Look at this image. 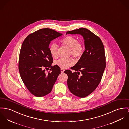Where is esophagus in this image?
I'll return each instance as SVG.
<instances>
[{
	"mask_svg": "<svg viewBox=\"0 0 129 129\" xmlns=\"http://www.w3.org/2000/svg\"><path fill=\"white\" fill-rule=\"evenodd\" d=\"M64 69H61V73H64Z\"/></svg>",
	"mask_w": 129,
	"mask_h": 129,
	"instance_id": "1",
	"label": "esophagus"
}]
</instances>
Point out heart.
<instances>
[{
    "label": "heart",
    "instance_id": "heart-1",
    "mask_svg": "<svg viewBox=\"0 0 129 129\" xmlns=\"http://www.w3.org/2000/svg\"><path fill=\"white\" fill-rule=\"evenodd\" d=\"M61 44L70 48V54L75 58L80 57L83 52V46L79 43L78 40L72 36H66L60 40ZM57 45L56 44H52L50 46L49 51L51 56L56 58L58 57ZM74 60L72 58H61L55 61V65L58 66L61 69H66L74 64Z\"/></svg>",
    "mask_w": 129,
    "mask_h": 129
}]
</instances>
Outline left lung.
<instances>
[{
	"label": "left lung",
	"instance_id": "obj_1",
	"mask_svg": "<svg viewBox=\"0 0 129 129\" xmlns=\"http://www.w3.org/2000/svg\"><path fill=\"white\" fill-rule=\"evenodd\" d=\"M67 34L81 35L84 40L85 50L76 65L71 68L75 72L64 71L68 76L70 92L84 98L96 89L102 78L106 68L104 47L99 37L87 29L80 28L68 31Z\"/></svg>",
	"mask_w": 129,
	"mask_h": 129
}]
</instances>
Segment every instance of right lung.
Wrapping results in <instances>:
<instances>
[{"instance_id":"add662e5","label":"right lung","mask_w":129,"mask_h":129,"mask_svg":"<svg viewBox=\"0 0 129 129\" xmlns=\"http://www.w3.org/2000/svg\"><path fill=\"white\" fill-rule=\"evenodd\" d=\"M62 35L49 28L41 29L29 34L22 44L19 62L20 75L27 88L36 97L49 94L61 73L59 67L51 66L53 58L49 45ZM50 67L51 72H46Z\"/></svg>"}]
</instances>
